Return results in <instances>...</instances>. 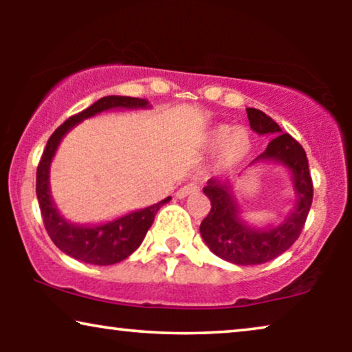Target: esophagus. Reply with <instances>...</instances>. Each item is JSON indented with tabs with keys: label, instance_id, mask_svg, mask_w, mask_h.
I'll list each match as a JSON object with an SVG mask.
<instances>
[{
	"label": "esophagus",
	"instance_id": "esophagus-1",
	"mask_svg": "<svg viewBox=\"0 0 352 352\" xmlns=\"http://www.w3.org/2000/svg\"><path fill=\"white\" fill-rule=\"evenodd\" d=\"M197 192H199V187H197V184H187L184 187H181V189L176 192V197L177 199H186V197L194 195V194H197Z\"/></svg>",
	"mask_w": 352,
	"mask_h": 352
}]
</instances>
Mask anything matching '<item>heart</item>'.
Masks as SVG:
<instances>
[{"instance_id": "b5f03b06", "label": "heart", "mask_w": 352, "mask_h": 352, "mask_svg": "<svg viewBox=\"0 0 352 352\" xmlns=\"http://www.w3.org/2000/svg\"><path fill=\"white\" fill-rule=\"evenodd\" d=\"M205 146L210 151H218V165L232 168L243 162L248 155L252 141L248 133L242 128H234L230 124H216L206 133Z\"/></svg>"}]
</instances>
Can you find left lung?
<instances>
[{
	"label": "left lung",
	"mask_w": 352,
	"mask_h": 352,
	"mask_svg": "<svg viewBox=\"0 0 352 352\" xmlns=\"http://www.w3.org/2000/svg\"><path fill=\"white\" fill-rule=\"evenodd\" d=\"M247 115L253 131L272 136L266 151L254 158L250 166L272 162L288 168L295 187L296 204L283 223L252 228L239 216L232 184L218 179L208 181L204 187V194L211 201V210L201 221L200 234L216 256L239 266L267 263L287 252L305 228L314 195L307 157L301 144L288 133H282L280 126L261 110L247 109Z\"/></svg>",
	"instance_id": "1"
}]
</instances>
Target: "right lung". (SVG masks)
Instances as JSON below:
<instances>
[{"label":"right lung","instance_id":"add662e5","mask_svg":"<svg viewBox=\"0 0 352 352\" xmlns=\"http://www.w3.org/2000/svg\"><path fill=\"white\" fill-rule=\"evenodd\" d=\"M146 99L128 98V96H105L83 112L74 115L62 123L51 138L47 139L46 148L43 152L40 165L36 170V197L40 204L43 223L52 242L60 252L78 261L96 264V266H109L126 259L129 254L136 252L142 243L147 230L151 229L157 211L162 208L170 197L158 201L147 208L133 211L109 223L98 226H78L67 221L57 211L50 189V166L56 155L57 147L62 138L70 131L75 124L83 122L85 118L94 117L100 112L112 109H147Z\"/></svg>","mask_w":352,"mask_h":352}]
</instances>
